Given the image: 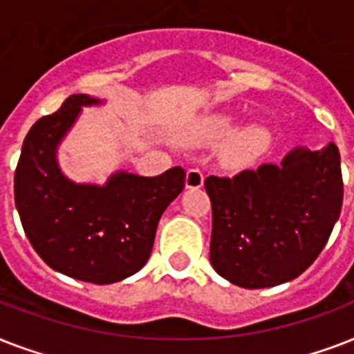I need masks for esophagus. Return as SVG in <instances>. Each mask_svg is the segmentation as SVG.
Here are the masks:
<instances>
[{
	"mask_svg": "<svg viewBox=\"0 0 354 354\" xmlns=\"http://www.w3.org/2000/svg\"><path fill=\"white\" fill-rule=\"evenodd\" d=\"M204 185V174L198 169H189L185 174V187L187 189H200Z\"/></svg>",
	"mask_w": 354,
	"mask_h": 354,
	"instance_id": "34e87169",
	"label": "esophagus"
}]
</instances>
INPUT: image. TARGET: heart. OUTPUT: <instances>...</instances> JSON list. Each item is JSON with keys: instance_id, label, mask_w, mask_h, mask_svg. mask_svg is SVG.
I'll use <instances>...</instances> for the list:
<instances>
[{"instance_id": "1", "label": "heart", "mask_w": 354, "mask_h": 354, "mask_svg": "<svg viewBox=\"0 0 354 354\" xmlns=\"http://www.w3.org/2000/svg\"><path fill=\"white\" fill-rule=\"evenodd\" d=\"M222 145L221 158L227 167L242 169L252 165L270 149L272 133L264 124L252 122L236 128V121L226 113H211L194 122L191 128V141L196 145Z\"/></svg>"}]
</instances>
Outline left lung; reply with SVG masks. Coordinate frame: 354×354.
Listing matches in <instances>:
<instances>
[{"label":"left lung","instance_id":"8db88e82","mask_svg":"<svg viewBox=\"0 0 354 354\" xmlns=\"http://www.w3.org/2000/svg\"><path fill=\"white\" fill-rule=\"evenodd\" d=\"M213 207L209 257L242 288L296 279L324 250L342 211L340 152L296 147L281 165L264 163L204 182Z\"/></svg>","mask_w":354,"mask_h":354}]
</instances>
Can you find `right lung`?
Returning a JSON list of instances; mask_svg holds the SVG:
<instances>
[{"label": "right lung", "mask_w": 354, "mask_h": 354, "mask_svg": "<svg viewBox=\"0 0 354 354\" xmlns=\"http://www.w3.org/2000/svg\"><path fill=\"white\" fill-rule=\"evenodd\" d=\"M104 101L77 93L27 133L14 172V200L25 235L55 272L110 285L143 268L163 211L185 187L182 167L147 178L118 171L104 185L77 183L58 165V145L84 106Z\"/></svg>", "instance_id": "right-lung-1"}]
</instances>
